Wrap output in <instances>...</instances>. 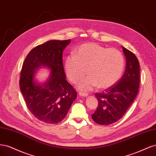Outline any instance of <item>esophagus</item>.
Returning <instances> with one entry per match:
<instances>
[{"mask_svg": "<svg viewBox=\"0 0 156 156\" xmlns=\"http://www.w3.org/2000/svg\"><path fill=\"white\" fill-rule=\"evenodd\" d=\"M78 94L80 95V97H87V93H82V92H80V93H78Z\"/></svg>", "mask_w": 156, "mask_h": 156, "instance_id": "esophagus-1", "label": "esophagus"}]
</instances>
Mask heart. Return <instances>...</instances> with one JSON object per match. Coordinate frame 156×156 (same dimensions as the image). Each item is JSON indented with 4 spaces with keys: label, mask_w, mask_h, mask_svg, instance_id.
I'll use <instances>...</instances> for the list:
<instances>
[{
    "label": "heart",
    "mask_w": 156,
    "mask_h": 156,
    "mask_svg": "<svg viewBox=\"0 0 156 156\" xmlns=\"http://www.w3.org/2000/svg\"><path fill=\"white\" fill-rule=\"evenodd\" d=\"M124 67V58L117 49L94 43L80 45L65 62L67 76L73 83L81 81L87 71L89 76L78 86L83 91H92L97 86L100 89L112 86L121 76Z\"/></svg>",
    "instance_id": "obj_1"
}]
</instances>
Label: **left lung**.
<instances>
[{"label":"left lung","mask_w":156,"mask_h":156,"mask_svg":"<svg viewBox=\"0 0 156 156\" xmlns=\"http://www.w3.org/2000/svg\"><path fill=\"white\" fill-rule=\"evenodd\" d=\"M126 66L122 76L112 86L101 93H96L98 106L91 117L101 125H109L121 119L138 93L140 66L138 59L129 50L122 47Z\"/></svg>","instance_id":"1"}]
</instances>
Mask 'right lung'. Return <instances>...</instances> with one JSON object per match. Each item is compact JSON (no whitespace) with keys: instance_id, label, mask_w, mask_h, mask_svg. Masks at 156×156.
<instances>
[{"instance_id":"add662e5","label":"right lung","mask_w":156,"mask_h":156,"mask_svg":"<svg viewBox=\"0 0 156 156\" xmlns=\"http://www.w3.org/2000/svg\"><path fill=\"white\" fill-rule=\"evenodd\" d=\"M70 42L51 40L39 44L23 64L19 86L25 103L34 116L44 123L61 122L77 97L76 90L66 80L63 65V51ZM41 66L49 68L51 73L47 83L39 85L34 82V72Z\"/></svg>"}]
</instances>
